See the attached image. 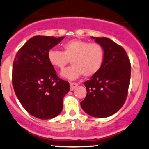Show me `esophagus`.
I'll return each mask as SVG.
<instances>
[{"instance_id":"obj_1","label":"esophagus","mask_w":149,"mask_h":149,"mask_svg":"<svg viewBox=\"0 0 149 149\" xmlns=\"http://www.w3.org/2000/svg\"><path fill=\"white\" fill-rule=\"evenodd\" d=\"M70 89H71L72 91L74 90V88L78 85L77 83H75V82H70Z\"/></svg>"}]
</instances>
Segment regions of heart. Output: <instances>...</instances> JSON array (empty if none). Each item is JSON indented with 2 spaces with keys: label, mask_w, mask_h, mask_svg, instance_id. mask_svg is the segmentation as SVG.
<instances>
[{
  "label": "heart",
  "mask_w": 149,
  "mask_h": 149,
  "mask_svg": "<svg viewBox=\"0 0 149 149\" xmlns=\"http://www.w3.org/2000/svg\"><path fill=\"white\" fill-rule=\"evenodd\" d=\"M47 60L53 68L62 70L71 60L72 65L62 72L61 75L73 80L84 77L94 76L100 70L104 60V51L100 44L74 39L64 43L62 51L51 49Z\"/></svg>",
  "instance_id": "b5f03b06"
}]
</instances>
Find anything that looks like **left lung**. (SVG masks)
Segmentation results:
<instances>
[{"label":"left lung","instance_id":"8db88e82","mask_svg":"<svg viewBox=\"0 0 149 149\" xmlns=\"http://www.w3.org/2000/svg\"><path fill=\"white\" fill-rule=\"evenodd\" d=\"M92 39L103 47L104 60L100 70L84 82L85 99L80 104L90 116L105 118L118 111L125 102L131 77V63L125 49L107 38Z\"/></svg>","mask_w":149,"mask_h":149}]
</instances>
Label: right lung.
<instances>
[{"instance_id": "right-lung-1", "label": "right lung", "mask_w": 149, "mask_h": 149, "mask_svg": "<svg viewBox=\"0 0 149 149\" xmlns=\"http://www.w3.org/2000/svg\"><path fill=\"white\" fill-rule=\"evenodd\" d=\"M65 37L36 36L17 51L13 62L12 82L22 106L38 119H50L60 114L68 81L57 77L49 63L47 52Z\"/></svg>"}]
</instances>
